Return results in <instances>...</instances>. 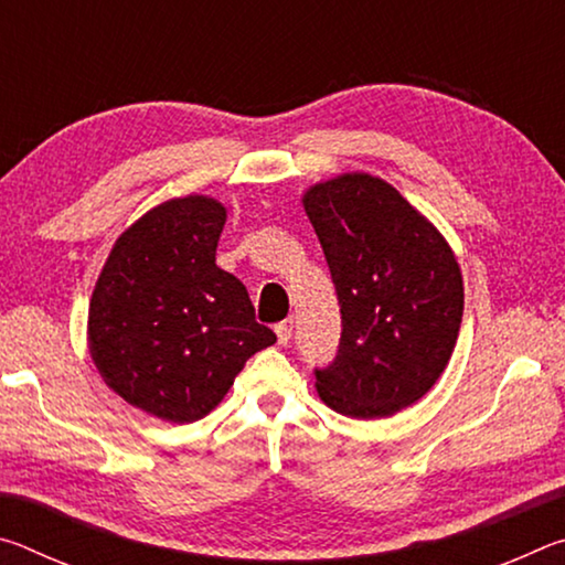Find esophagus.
<instances>
[{
    "instance_id": "1",
    "label": "esophagus",
    "mask_w": 565,
    "mask_h": 565,
    "mask_svg": "<svg viewBox=\"0 0 565 565\" xmlns=\"http://www.w3.org/2000/svg\"><path fill=\"white\" fill-rule=\"evenodd\" d=\"M274 331H276V339H279V343H289L291 341V331H294V321L291 319H284L281 323H276L274 327Z\"/></svg>"
}]
</instances>
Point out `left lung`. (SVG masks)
<instances>
[{"instance_id": "8db88e82", "label": "left lung", "mask_w": 565, "mask_h": 565, "mask_svg": "<svg viewBox=\"0 0 565 565\" xmlns=\"http://www.w3.org/2000/svg\"><path fill=\"white\" fill-rule=\"evenodd\" d=\"M341 309L337 356L313 369L323 404L384 418L431 388L458 339L463 281L444 236L386 181L347 174L306 191Z\"/></svg>"}]
</instances>
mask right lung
Wrapping results in <instances>:
<instances>
[{"label":"right lung","mask_w":565,"mask_h":565,"mask_svg":"<svg viewBox=\"0 0 565 565\" xmlns=\"http://www.w3.org/2000/svg\"><path fill=\"white\" fill-rule=\"evenodd\" d=\"M226 209L206 196L151 209L114 244L89 303V351L109 388L147 414L191 424L276 333L246 286L216 266Z\"/></svg>","instance_id":"right-lung-1"}]
</instances>
